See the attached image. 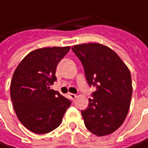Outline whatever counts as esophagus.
Here are the masks:
<instances>
[{"instance_id":"1","label":"esophagus","mask_w":148,"mask_h":148,"mask_svg":"<svg viewBox=\"0 0 148 148\" xmlns=\"http://www.w3.org/2000/svg\"><path fill=\"white\" fill-rule=\"evenodd\" d=\"M69 96H70V97H71L72 100H75V99H76V97H77V95H76V94H72V93H71Z\"/></svg>"}]
</instances>
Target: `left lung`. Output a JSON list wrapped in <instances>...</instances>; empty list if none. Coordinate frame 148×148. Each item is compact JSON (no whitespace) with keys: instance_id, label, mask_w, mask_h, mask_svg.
<instances>
[{"instance_id":"1","label":"left lung","mask_w":148,"mask_h":148,"mask_svg":"<svg viewBox=\"0 0 148 148\" xmlns=\"http://www.w3.org/2000/svg\"><path fill=\"white\" fill-rule=\"evenodd\" d=\"M71 50L81 61L88 84L97 90L81 111L85 127L98 136L114 132L124 121L132 97L131 74L110 48L98 43L74 45Z\"/></svg>"}]
</instances>
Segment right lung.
Wrapping results in <instances>:
<instances>
[{
	"instance_id": "1",
	"label": "right lung",
	"mask_w": 148,
	"mask_h": 148,
	"mask_svg": "<svg viewBox=\"0 0 148 148\" xmlns=\"http://www.w3.org/2000/svg\"><path fill=\"white\" fill-rule=\"evenodd\" d=\"M70 46L45 47L28 53L14 71L11 100L20 121L31 132L46 134L57 128L71 102L50 86L56 68Z\"/></svg>"
}]
</instances>
